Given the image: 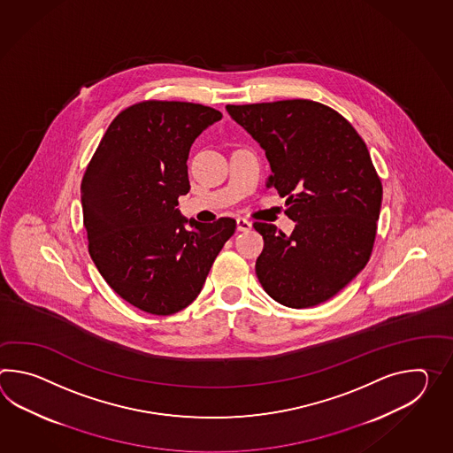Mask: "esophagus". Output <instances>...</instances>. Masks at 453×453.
<instances>
[{
  "label": "esophagus",
  "mask_w": 453,
  "mask_h": 453,
  "mask_svg": "<svg viewBox=\"0 0 453 453\" xmlns=\"http://www.w3.org/2000/svg\"><path fill=\"white\" fill-rule=\"evenodd\" d=\"M251 229V222L247 221V219H243V218H239L237 219V231L247 232Z\"/></svg>",
  "instance_id": "esophagus-1"
}]
</instances>
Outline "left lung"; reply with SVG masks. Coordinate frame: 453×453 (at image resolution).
<instances>
[{"instance_id":"obj_1","label":"left lung","mask_w":453,"mask_h":453,"mask_svg":"<svg viewBox=\"0 0 453 453\" xmlns=\"http://www.w3.org/2000/svg\"><path fill=\"white\" fill-rule=\"evenodd\" d=\"M262 146L270 183L288 196L291 235L255 222L265 241L255 272L274 301L292 309L332 299L367 265L382 204V183L351 123L319 102L226 105Z\"/></svg>"}]
</instances>
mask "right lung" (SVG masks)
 Here are the masks:
<instances>
[{"label":"right lung","mask_w":453,"mask_h":453,"mask_svg":"<svg viewBox=\"0 0 453 453\" xmlns=\"http://www.w3.org/2000/svg\"><path fill=\"white\" fill-rule=\"evenodd\" d=\"M221 119L190 102L131 105L111 121L82 177L92 262L140 311L171 315L190 305L235 231L231 218L202 224L177 208L190 190L191 144Z\"/></svg>","instance_id":"right-lung-1"}]
</instances>
